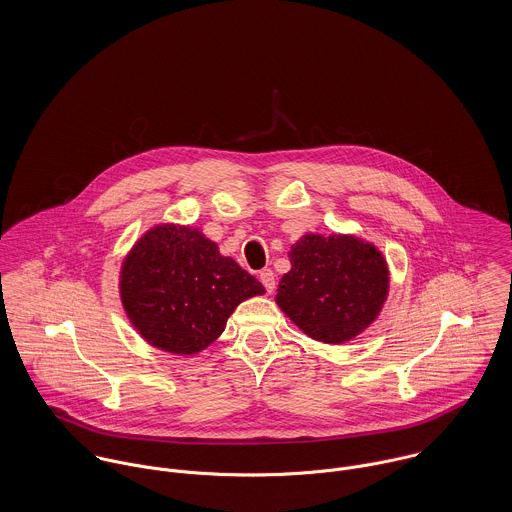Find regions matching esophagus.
Instances as JSON below:
<instances>
[{
    "instance_id": "obj_1",
    "label": "esophagus",
    "mask_w": 512,
    "mask_h": 512,
    "mask_svg": "<svg viewBox=\"0 0 512 512\" xmlns=\"http://www.w3.org/2000/svg\"><path fill=\"white\" fill-rule=\"evenodd\" d=\"M260 282H262V286L266 288V292H274V288H276V276H274V272H272L270 268H264V270L260 272Z\"/></svg>"
}]
</instances>
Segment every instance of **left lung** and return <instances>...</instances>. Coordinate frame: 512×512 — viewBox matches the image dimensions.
Masks as SVG:
<instances>
[{
    "label": "left lung",
    "instance_id": "1",
    "mask_svg": "<svg viewBox=\"0 0 512 512\" xmlns=\"http://www.w3.org/2000/svg\"><path fill=\"white\" fill-rule=\"evenodd\" d=\"M276 301L311 339L339 345L378 317L388 295L380 250L355 236L305 234L290 252Z\"/></svg>",
    "mask_w": 512,
    "mask_h": 512
}]
</instances>
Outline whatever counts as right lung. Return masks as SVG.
I'll return each instance as SVG.
<instances>
[{
	"label": "right lung",
	"instance_id": "add662e5",
	"mask_svg": "<svg viewBox=\"0 0 512 512\" xmlns=\"http://www.w3.org/2000/svg\"><path fill=\"white\" fill-rule=\"evenodd\" d=\"M264 286L197 228L161 224L146 232L122 266L120 295L149 345L195 355L226 327L236 305Z\"/></svg>",
	"mask_w": 512,
	"mask_h": 512
}]
</instances>
